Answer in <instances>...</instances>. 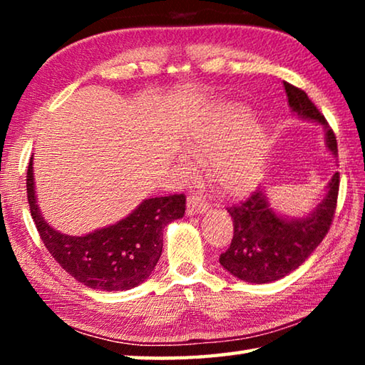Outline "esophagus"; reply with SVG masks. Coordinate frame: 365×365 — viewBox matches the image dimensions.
<instances>
[{
    "label": "esophagus",
    "instance_id": "1",
    "mask_svg": "<svg viewBox=\"0 0 365 365\" xmlns=\"http://www.w3.org/2000/svg\"><path fill=\"white\" fill-rule=\"evenodd\" d=\"M207 202L202 201L201 197L197 196H190L187 201V214L195 215V214H205L207 211Z\"/></svg>",
    "mask_w": 365,
    "mask_h": 365
}]
</instances>
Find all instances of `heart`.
Segmentation results:
<instances>
[{"label":"heart","instance_id":"b5f03b06","mask_svg":"<svg viewBox=\"0 0 365 365\" xmlns=\"http://www.w3.org/2000/svg\"><path fill=\"white\" fill-rule=\"evenodd\" d=\"M250 120L248 108L227 103L202 114L183 138L185 154L207 164L209 178L232 196L248 193L261 178L265 133ZM178 170L188 175L190 160H178Z\"/></svg>","mask_w":365,"mask_h":365}]
</instances>
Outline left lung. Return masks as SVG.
Segmentation results:
<instances>
[{
	"label": "left lung",
	"mask_w": 365,
	"mask_h": 365,
	"mask_svg": "<svg viewBox=\"0 0 365 365\" xmlns=\"http://www.w3.org/2000/svg\"><path fill=\"white\" fill-rule=\"evenodd\" d=\"M288 104L304 120L317 122L325 130V146L338 158L336 137L325 117L304 91L283 82ZM339 174L335 172L327 185L324 200L302 217H287L274 211L265 190H256L248 200L228 207L233 219L230 248L222 252L219 262L237 279L248 283H270L287 277L312 255L329 233L335 215Z\"/></svg>",
	"instance_id": "left-lung-1"
}]
</instances>
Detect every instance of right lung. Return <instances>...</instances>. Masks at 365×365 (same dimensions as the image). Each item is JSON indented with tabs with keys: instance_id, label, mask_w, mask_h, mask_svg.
<instances>
[{
	"instance_id": "right-lung-1",
	"label": "right lung",
	"mask_w": 365,
	"mask_h": 365,
	"mask_svg": "<svg viewBox=\"0 0 365 365\" xmlns=\"http://www.w3.org/2000/svg\"><path fill=\"white\" fill-rule=\"evenodd\" d=\"M27 200L36 230L58 264L85 287L125 292L143 283L163 252V232L182 219L185 195L148 197L114 225L72 237L58 232L41 215L35 195L34 158L27 169Z\"/></svg>"
}]
</instances>
